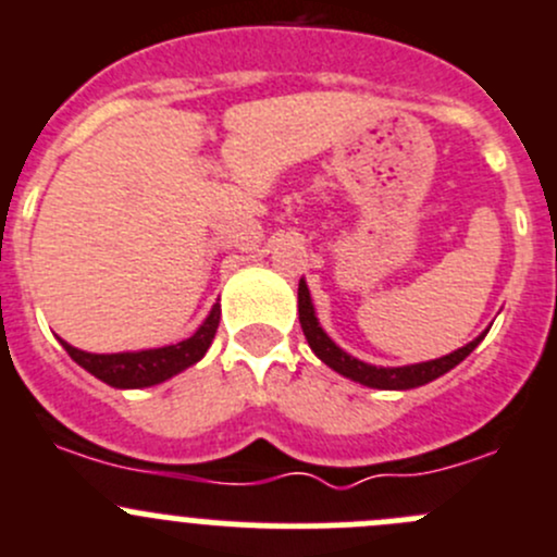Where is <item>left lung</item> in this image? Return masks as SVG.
<instances>
[{
    "label": "left lung",
    "instance_id": "8db88e82",
    "mask_svg": "<svg viewBox=\"0 0 557 557\" xmlns=\"http://www.w3.org/2000/svg\"><path fill=\"white\" fill-rule=\"evenodd\" d=\"M298 314H300V327H304V336L309 342V347L314 349V355L322 363L333 369V372L344 374V377L355 380V383L367 385V388H383V391H407L418 388V385H426L432 380H437L441 374L451 372L457 363H462L470 352L481 344V338L486 333H481L479 338H473L465 347L454 349L451 355H443V358H434V361L426 363H410V367H372V363H363L352 355L344 352L342 347L331 342L325 331L320 327L314 314V306H311V295L306 282L300 278L298 284Z\"/></svg>",
    "mask_w": 557,
    "mask_h": 557
}]
</instances>
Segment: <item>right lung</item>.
<instances>
[{
  "mask_svg": "<svg viewBox=\"0 0 557 557\" xmlns=\"http://www.w3.org/2000/svg\"><path fill=\"white\" fill-rule=\"evenodd\" d=\"M221 320V306H213V311L208 314V320L199 325V331L190 338L177 344H169V347L158 349H139V352H111V355H95L84 352V349L71 347L67 342H62V347L67 349L73 361L82 369H87L89 374H95L98 380H103L111 388H147V385H158L163 380L174 377L183 369L194 367L196 361H202L208 347L213 344L215 331H219Z\"/></svg>",
  "mask_w": 557,
  "mask_h": 557,
  "instance_id": "1",
  "label": "right lung"
}]
</instances>
